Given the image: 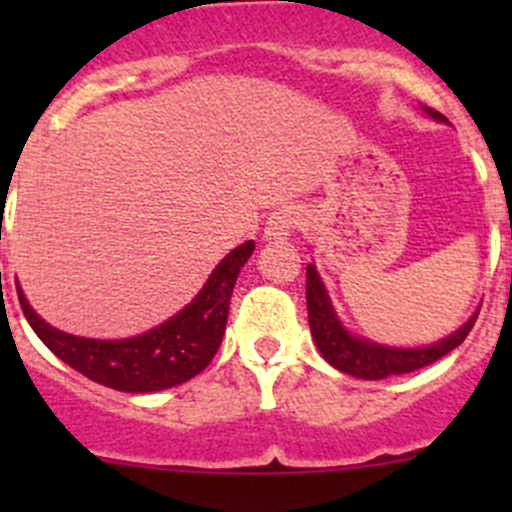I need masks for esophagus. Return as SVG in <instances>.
<instances>
[{"instance_id": "34e87169", "label": "esophagus", "mask_w": 512, "mask_h": 512, "mask_svg": "<svg viewBox=\"0 0 512 512\" xmlns=\"http://www.w3.org/2000/svg\"><path fill=\"white\" fill-rule=\"evenodd\" d=\"M299 220H302L299 210L292 208V205H285V208L270 213V218L265 223V237L267 240H282V237H287L299 225Z\"/></svg>"}]
</instances>
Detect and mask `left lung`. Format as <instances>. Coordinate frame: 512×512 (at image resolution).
Instances as JSON below:
<instances>
[{"mask_svg":"<svg viewBox=\"0 0 512 512\" xmlns=\"http://www.w3.org/2000/svg\"><path fill=\"white\" fill-rule=\"evenodd\" d=\"M426 113L436 121H446V116L433 108H426ZM307 312H309V327H312L314 344L319 347L324 359L334 366V369L344 371L349 376H359V379H386V376L409 374V371L423 369V366L433 364L441 356L463 344V339L471 334L473 324H476L478 312L443 342L431 344L423 349H391L381 347V344L364 342L356 339L347 329L339 324L337 314H334L332 304H329L327 289L319 280L314 265L307 267Z\"/></svg>","mask_w":512,"mask_h":512,"instance_id":"8db88e82","label":"left lung"}]
</instances>
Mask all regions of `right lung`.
I'll return each instance as SVG.
<instances>
[{
  "mask_svg": "<svg viewBox=\"0 0 512 512\" xmlns=\"http://www.w3.org/2000/svg\"><path fill=\"white\" fill-rule=\"evenodd\" d=\"M252 250H255L252 240L235 247L215 267L198 297L183 312L133 339L101 342V339H84L59 332L29 307L22 289L17 287L19 304L36 337L86 379L108 389L128 391V394L163 391L193 379L218 354L225 334L232 287L242 265L250 260Z\"/></svg>",
  "mask_w": 512,
  "mask_h": 512,
  "instance_id": "obj_1",
  "label": "right lung"
}]
</instances>
